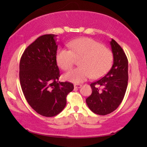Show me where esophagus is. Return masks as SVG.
<instances>
[{
	"instance_id": "34e87169",
	"label": "esophagus",
	"mask_w": 147,
	"mask_h": 147,
	"mask_svg": "<svg viewBox=\"0 0 147 147\" xmlns=\"http://www.w3.org/2000/svg\"><path fill=\"white\" fill-rule=\"evenodd\" d=\"M74 86L75 88H80L82 87V85L81 84H74Z\"/></svg>"
}]
</instances>
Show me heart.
<instances>
[{
  "label": "heart",
  "instance_id": "b5f03b06",
  "mask_svg": "<svg viewBox=\"0 0 147 147\" xmlns=\"http://www.w3.org/2000/svg\"><path fill=\"white\" fill-rule=\"evenodd\" d=\"M70 50L57 51V65L64 71L73 67L76 60L80 59V67L70 70L63 75V79L79 84L90 78L98 79L109 71L113 63V54L107 47L88 37L80 38L68 43Z\"/></svg>",
  "mask_w": 147,
  "mask_h": 147
}]
</instances>
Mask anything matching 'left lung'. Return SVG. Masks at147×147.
Here are the masks:
<instances>
[{
  "label": "left lung",
  "instance_id": "8db88e82",
  "mask_svg": "<svg viewBox=\"0 0 147 147\" xmlns=\"http://www.w3.org/2000/svg\"><path fill=\"white\" fill-rule=\"evenodd\" d=\"M114 63L111 69L101 79L90 84L92 92L86 104L94 113L106 115L114 111L123 100L128 85V59L122 47L110 41Z\"/></svg>",
  "mask_w": 147,
  "mask_h": 147
}]
</instances>
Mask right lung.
Wrapping results in <instances>:
<instances>
[{
	"instance_id": "obj_1",
	"label": "right lung",
	"mask_w": 147,
	"mask_h": 147,
	"mask_svg": "<svg viewBox=\"0 0 147 147\" xmlns=\"http://www.w3.org/2000/svg\"><path fill=\"white\" fill-rule=\"evenodd\" d=\"M57 35L40 36L23 52L20 60L19 79L23 94L33 109L46 117L60 113L73 84L58 82Z\"/></svg>"
}]
</instances>
